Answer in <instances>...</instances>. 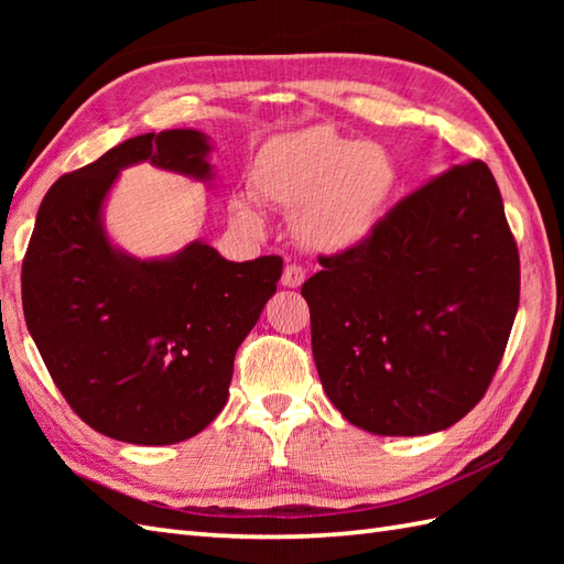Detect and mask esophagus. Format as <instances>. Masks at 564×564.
Returning a JSON list of instances; mask_svg holds the SVG:
<instances>
[{"instance_id": "1", "label": "esophagus", "mask_w": 564, "mask_h": 564, "mask_svg": "<svg viewBox=\"0 0 564 564\" xmlns=\"http://www.w3.org/2000/svg\"><path fill=\"white\" fill-rule=\"evenodd\" d=\"M305 281V269L297 267V263H289V267L283 269V279L281 283L285 289H297V285H303Z\"/></svg>"}]
</instances>
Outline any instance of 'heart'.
Segmentation results:
<instances>
[{
  "label": "heart",
  "mask_w": 564,
  "mask_h": 564,
  "mask_svg": "<svg viewBox=\"0 0 564 564\" xmlns=\"http://www.w3.org/2000/svg\"><path fill=\"white\" fill-rule=\"evenodd\" d=\"M254 191L261 200L295 213V235L307 249L344 251L376 230L398 186L388 150L370 140H351L332 126H313L273 138L254 164ZM232 215L259 225L247 198Z\"/></svg>",
  "instance_id": "1"
}]
</instances>
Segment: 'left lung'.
<instances>
[{
    "mask_svg": "<svg viewBox=\"0 0 564 564\" xmlns=\"http://www.w3.org/2000/svg\"><path fill=\"white\" fill-rule=\"evenodd\" d=\"M303 283L332 404L380 436L448 429L485 398L519 310V247L489 166L458 164L319 257Z\"/></svg>",
    "mask_w": 564,
    "mask_h": 564,
    "instance_id": "left-lung-1",
    "label": "left lung"
}]
</instances>
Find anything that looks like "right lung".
Instances as JSON below:
<instances>
[{"label": "right lung", "mask_w": 564, "mask_h": 564, "mask_svg": "<svg viewBox=\"0 0 564 564\" xmlns=\"http://www.w3.org/2000/svg\"><path fill=\"white\" fill-rule=\"evenodd\" d=\"M198 130L130 138L47 191L21 267L23 317L57 390L116 441L166 446L227 402L235 354L281 279V257L227 261L203 242L140 261L111 247L104 198L135 162L208 178Z\"/></svg>", "instance_id": "obj_1"}]
</instances>
